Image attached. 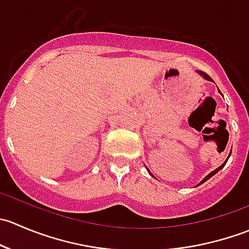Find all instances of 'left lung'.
I'll list each match as a JSON object with an SVG mask.
<instances>
[{
	"mask_svg": "<svg viewBox=\"0 0 249 249\" xmlns=\"http://www.w3.org/2000/svg\"><path fill=\"white\" fill-rule=\"evenodd\" d=\"M197 72H199V73H200V74H201V76H202L203 78H206V79H207V80H212V78H211L210 76H208V74H207V73H205V72H203V71H197ZM230 154H231V152H230ZM228 159H229V158H228ZM228 159H227V160H225V162H223V164H222V165H220V166H219V167H218V169H215V170H214V171H212V172H211V173H210V175H208V176H206V177H205V178H203V179L201 180V182H200V184H202V183H203V182H206V180H207V179H208V178H211V177H212V176H213V175H215V173H217L218 171H219V170H222V169H223V167H224V166H225V164H227ZM200 184H199V185H200Z\"/></svg>",
	"mask_w": 249,
	"mask_h": 249,
	"instance_id": "8db88e82",
	"label": "left lung"
}]
</instances>
